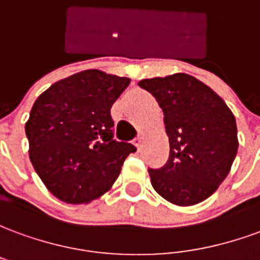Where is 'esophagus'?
<instances>
[{
	"label": "esophagus",
	"mask_w": 260,
	"mask_h": 260,
	"mask_svg": "<svg viewBox=\"0 0 260 260\" xmlns=\"http://www.w3.org/2000/svg\"><path fill=\"white\" fill-rule=\"evenodd\" d=\"M135 146L138 147V149H141V146H142V136H139V138H136V139H135Z\"/></svg>",
	"instance_id": "1"
}]
</instances>
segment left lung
<instances>
[{"mask_svg": "<svg viewBox=\"0 0 260 260\" xmlns=\"http://www.w3.org/2000/svg\"><path fill=\"white\" fill-rule=\"evenodd\" d=\"M139 86L164 113L170 156L149 169L154 191L178 206H192L217 191L238 150L237 124L221 97L188 74L152 78Z\"/></svg>", "mask_w": 260, "mask_h": 260, "instance_id": "8db88e82", "label": "left lung"}]
</instances>
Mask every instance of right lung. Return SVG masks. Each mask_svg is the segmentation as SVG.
I'll return each instance as SVG.
<instances>
[{"label":"right lung","instance_id":"right-lung-1","mask_svg":"<svg viewBox=\"0 0 260 260\" xmlns=\"http://www.w3.org/2000/svg\"><path fill=\"white\" fill-rule=\"evenodd\" d=\"M129 78L87 69L55 82L37 97L25 125L29 157L59 201L89 203L113 186L132 143L113 139L111 106Z\"/></svg>","mask_w":260,"mask_h":260}]
</instances>
